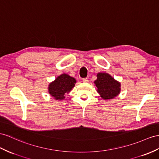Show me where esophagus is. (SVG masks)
Returning <instances> with one entry per match:
<instances>
[{
	"label": "esophagus",
	"mask_w": 159,
	"mask_h": 159,
	"mask_svg": "<svg viewBox=\"0 0 159 159\" xmlns=\"http://www.w3.org/2000/svg\"><path fill=\"white\" fill-rule=\"evenodd\" d=\"M83 83H88L89 82V80H88L87 78H85V79H83Z\"/></svg>",
	"instance_id": "obj_1"
}]
</instances>
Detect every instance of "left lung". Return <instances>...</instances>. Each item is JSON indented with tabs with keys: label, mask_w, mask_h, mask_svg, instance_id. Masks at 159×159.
<instances>
[{
	"label": "left lung",
	"mask_w": 159,
	"mask_h": 159,
	"mask_svg": "<svg viewBox=\"0 0 159 159\" xmlns=\"http://www.w3.org/2000/svg\"><path fill=\"white\" fill-rule=\"evenodd\" d=\"M97 91L104 100L115 98L121 91V83L106 72H99L94 81Z\"/></svg>",
	"instance_id": "left-lung-1"
}]
</instances>
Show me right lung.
<instances>
[{
  "instance_id": "right-lung-1",
  "label": "right lung",
  "mask_w": 159,
  "mask_h": 159,
  "mask_svg": "<svg viewBox=\"0 0 159 159\" xmlns=\"http://www.w3.org/2000/svg\"><path fill=\"white\" fill-rule=\"evenodd\" d=\"M76 83L75 78L63 73L48 84V93L56 100H64L66 97L65 95L70 93L75 87Z\"/></svg>"
}]
</instances>
